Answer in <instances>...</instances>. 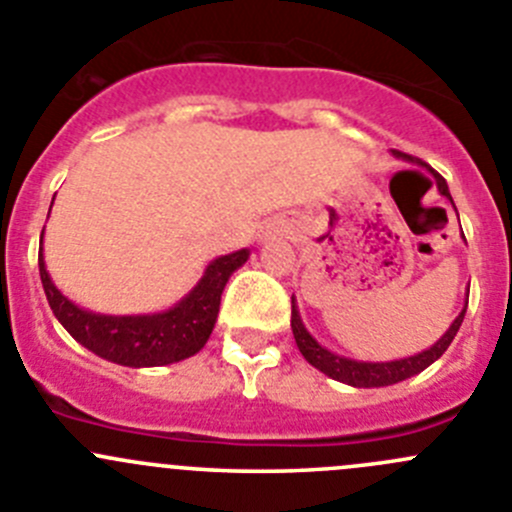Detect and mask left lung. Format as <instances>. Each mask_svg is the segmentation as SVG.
Returning a JSON list of instances; mask_svg holds the SVG:
<instances>
[{"label": "left lung", "mask_w": 512, "mask_h": 512, "mask_svg": "<svg viewBox=\"0 0 512 512\" xmlns=\"http://www.w3.org/2000/svg\"><path fill=\"white\" fill-rule=\"evenodd\" d=\"M393 155L415 162L413 157L405 155V152L393 150ZM435 182H438L440 195H445L450 202H453V197H450V190H448V182H445L438 172H435ZM453 207H455V202H453ZM465 310H468V302H465V307L460 310V315L453 320V325L448 327V332H445V335L440 337L433 347L418 352V355H410V357H403V360H390V362L350 360V357L335 355V352H330L327 347H322L320 342H317L315 337L305 330V325H302L300 312H297V305H295V297H292L290 325H292V335H295V342H297V347H300L302 357H305L312 367H317L320 372H325L327 377H332V380H337V382H345V385H352V388H385V385H395V382L408 380V377L418 375V372H423L425 367L433 365V362L438 360L445 350H448L450 342H453V337L458 335L460 325H463Z\"/></svg>", "instance_id": "left-lung-1"}]
</instances>
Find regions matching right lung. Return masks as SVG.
<instances>
[{
	"label": "right lung",
	"instance_id": "1",
	"mask_svg": "<svg viewBox=\"0 0 512 512\" xmlns=\"http://www.w3.org/2000/svg\"><path fill=\"white\" fill-rule=\"evenodd\" d=\"M247 257L250 250H237L212 260L190 295L157 315L119 317L82 310L54 287L44 267L42 250H39V277L54 317L79 345L124 367H157L185 360L205 347L220 312L222 290L232 272L245 265Z\"/></svg>",
	"mask_w": 512,
	"mask_h": 512
}]
</instances>
